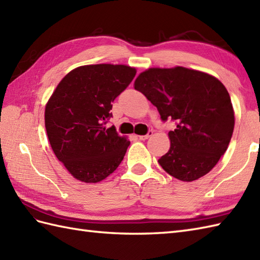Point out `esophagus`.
<instances>
[{
	"label": "esophagus",
	"mask_w": 260,
	"mask_h": 260,
	"mask_svg": "<svg viewBox=\"0 0 260 260\" xmlns=\"http://www.w3.org/2000/svg\"><path fill=\"white\" fill-rule=\"evenodd\" d=\"M152 135H153V132L152 131H148V133L146 135H140L139 139L142 140V141H145V140L148 139V137H151Z\"/></svg>",
	"instance_id": "1"
}]
</instances>
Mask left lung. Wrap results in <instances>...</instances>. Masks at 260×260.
Returning <instances> with one entry per match:
<instances>
[{
  "label": "left lung",
  "mask_w": 260,
  "mask_h": 260,
  "mask_svg": "<svg viewBox=\"0 0 260 260\" xmlns=\"http://www.w3.org/2000/svg\"><path fill=\"white\" fill-rule=\"evenodd\" d=\"M134 87L157 108L163 121H176V128L169 132L170 150L158 159L165 172L184 182L209 173L227 151L235 127L222 82L184 67L150 68L140 74Z\"/></svg>",
  "instance_id": "8db88e82"
}]
</instances>
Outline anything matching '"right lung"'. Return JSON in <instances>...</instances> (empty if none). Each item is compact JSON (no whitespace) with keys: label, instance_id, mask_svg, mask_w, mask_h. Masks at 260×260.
Here are the masks:
<instances>
[{"label":"right lung","instance_id":"right-lung-1","mask_svg":"<svg viewBox=\"0 0 260 260\" xmlns=\"http://www.w3.org/2000/svg\"><path fill=\"white\" fill-rule=\"evenodd\" d=\"M136 75L125 64H88L71 70L46 105L45 123L53 153L75 179L97 183L123 161L131 142L115 127L112 103Z\"/></svg>","mask_w":260,"mask_h":260}]
</instances>
